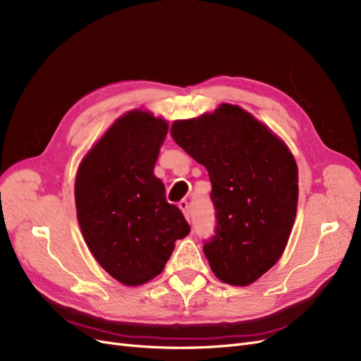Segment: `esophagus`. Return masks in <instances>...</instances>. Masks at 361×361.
Here are the masks:
<instances>
[{"instance_id":"34e87169","label":"esophagus","mask_w":361,"mask_h":361,"mask_svg":"<svg viewBox=\"0 0 361 361\" xmlns=\"http://www.w3.org/2000/svg\"><path fill=\"white\" fill-rule=\"evenodd\" d=\"M178 207L181 208V212L184 213V216H185V219L188 220H190V210H189V202L188 201H180L178 202Z\"/></svg>"}]
</instances>
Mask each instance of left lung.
Returning <instances> with one entry per match:
<instances>
[{
	"mask_svg": "<svg viewBox=\"0 0 361 361\" xmlns=\"http://www.w3.org/2000/svg\"><path fill=\"white\" fill-rule=\"evenodd\" d=\"M171 136L210 176L216 228L204 253L213 273L229 285H250L281 258L293 229L298 200L293 154L234 104L176 121Z\"/></svg>",
	"mask_w": 361,
	"mask_h": 361,
	"instance_id": "left-lung-1",
	"label": "left lung"
}]
</instances>
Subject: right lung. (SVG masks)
I'll list each match as a JSON object with an SVG mask.
<instances>
[{
	"label": "right lung",
	"mask_w": 361,
	"mask_h": 361,
	"mask_svg": "<svg viewBox=\"0 0 361 361\" xmlns=\"http://www.w3.org/2000/svg\"><path fill=\"white\" fill-rule=\"evenodd\" d=\"M168 123L133 111L112 124L82 160L75 183L78 220L92 257L127 286L160 274L173 243L190 232L153 169Z\"/></svg>",
	"instance_id": "add662e5"
}]
</instances>
